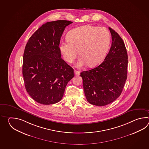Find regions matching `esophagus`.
<instances>
[{
  "mask_svg": "<svg viewBox=\"0 0 149 149\" xmlns=\"http://www.w3.org/2000/svg\"><path fill=\"white\" fill-rule=\"evenodd\" d=\"M74 74H75V76H79L80 75V72H79V71H77V70H74Z\"/></svg>",
  "mask_w": 149,
  "mask_h": 149,
  "instance_id": "obj_1",
  "label": "esophagus"
}]
</instances>
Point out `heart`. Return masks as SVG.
<instances>
[{"label":"heart","mask_w":149,"mask_h":149,"mask_svg":"<svg viewBox=\"0 0 149 149\" xmlns=\"http://www.w3.org/2000/svg\"><path fill=\"white\" fill-rule=\"evenodd\" d=\"M110 43V35L104 27L83 25L69 32L67 40L61 41L59 49L64 60L71 63L79 51L81 56L76 66L81 68L87 64L94 67L103 60Z\"/></svg>","instance_id":"1"}]
</instances>
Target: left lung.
I'll return each instance as SVG.
<instances>
[{
  "label": "left lung",
  "instance_id": "1",
  "mask_svg": "<svg viewBox=\"0 0 149 149\" xmlns=\"http://www.w3.org/2000/svg\"><path fill=\"white\" fill-rule=\"evenodd\" d=\"M109 29L112 42L104 60L94 69L80 73L86 99L96 106L109 104L119 97L127 77L128 55L124 41L114 30Z\"/></svg>",
  "mask_w": 149,
  "mask_h": 149
}]
</instances>
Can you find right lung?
Returning <instances> with one entry per match:
<instances>
[{
  "label": "right lung",
  "mask_w": 149,
  "mask_h": 149,
  "mask_svg": "<svg viewBox=\"0 0 149 149\" xmlns=\"http://www.w3.org/2000/svg\"><path fill=\"white\" fill-rule=\"evenodd\" d=\"M72 22L58 20L45 23L29 38L23 54L25 87L35 101L53 104L60 101L73 69L61 57V38Z\"/></svg>",
  "instance_id": "right-lung-1"
}]
</instances>
